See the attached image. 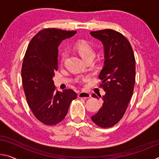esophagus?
I'll return each mask as SVG.
<instances>
[{
	"label": "esophagus",
	"instance_id": "esophagus-1",
	"mask_svg": "<svg viewBox=\"0 0 159 159\" xmlns=\"http://www.w3.org/2000/svg\"><path fill=\"white\" fill-rule=\"evenodd\" d=\"M78 97L80 98H85V99H88L91 97V95L87 92H80L78 94Z\"/></svg>",
	"mask_w": 159,
	"mask_h": 159
}]
</instances>
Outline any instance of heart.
I'll list each match as a JSON object with an SVG mask.
<instances>
[{"mask_svg":"<svg viewBox=\"0 0 159 159\" xmlns=\"http://www.w3.org/2000/svg\"><path fill=\"white\" fill-rule=\"evenodd\" d=\"M75 50L83 60L89 59V58H94L95 55L94 49L86 42H82L77 44L75 47ZM64 57H62V61L64 60Z\"/></svg>","mask_w":159,"mask_h":159,"instance_id":"1","label":"heart"}]
</instances>
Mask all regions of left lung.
I'll list each match as a JSON object with an SVG mask.
<instances>
[{
	"instance_id": "1",
	"label": "left lung",
	"mask_w": 159,
	"mask_h": 159,
	"mask_svg": "<svg viewBox=\"0 0 159 159\" xmlns=\"http://www.w3.org/2000/svg\"><path fill=\"white\" fill-rule=\"evenodd\" d=\"M90 34L102 42L104 47V66L99 79L105 92L102 107L91 119L100 127H111L122 119L132 96L136 74L134 52L127 39L115 30L106 29ZM92 95L98 98L95 93Z\"/></svg>"
}]
</instances>
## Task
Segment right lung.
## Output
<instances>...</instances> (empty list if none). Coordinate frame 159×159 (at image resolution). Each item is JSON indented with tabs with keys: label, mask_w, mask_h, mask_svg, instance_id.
<instances>
[{
	"label": "right lung",
	"mask_w": 159,
	"mask_h": 159,
	"mask_svg": "<svg viewBox=\"0 0 159 159\" xmlns=\"http://www.w3.org/2000/svg\"><path fill=\"white\" fill-rule=\"evenodd\" d=\"M76 31L48 28L32 37L22 63V85L29 107L35 117L47 125L61 122L69 105L77 98L71 89L55 90L53 81L58 69V47Z\"/></svg>",
	"instance_id": "right-lung-1"
}]
</instances>
